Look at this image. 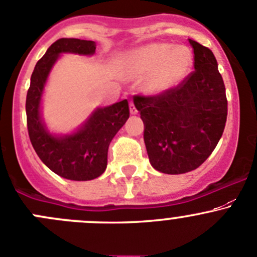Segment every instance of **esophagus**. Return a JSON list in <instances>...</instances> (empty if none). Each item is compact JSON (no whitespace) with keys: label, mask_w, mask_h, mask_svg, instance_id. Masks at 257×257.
Segmentation results:
<instances>
[{"label":"esophagus","mask_w":257,"mask_h":257,"mask_svg":"<svg viewBox=\"0 0 257 257\" xmlns=\"http://www.w3.org/2000/svg\"><path fill=\"white\" fill-rule=\"evenodd\" d=\"M129 110H131V114H132V115H136V114H138V110H137L136 105H134L133 103L129 104Z\"/></svg>","instance_id":"obj_1"}]
</instances>
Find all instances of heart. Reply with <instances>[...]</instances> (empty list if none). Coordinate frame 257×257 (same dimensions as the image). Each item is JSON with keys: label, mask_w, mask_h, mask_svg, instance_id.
<instances>
[{"label": "heart", "mask_w": 257, "mask_h": 257, "mask_svg": "<svg viewBox=\"0 0 257 257\" xmlns=\"http://www.w3.org/2000/svg\"><path fill=\"white\" fill-rule=\"evenodd\" d=\"M119 71L126 80L144 78L142 89L159 96L181 85L193 69V54L183 45L152 42L134 49L119 61Z\"/></svg>", "instance_id": "obj_1"}]
</instances>
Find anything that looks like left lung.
<instances>
[{"label":"left lung","instance_id":"left-lung-1","mask_svg":"<svg viewBox=\"0 0 257 257\" xmlns=\"http://www.w3.org/2000/svg\"><path fill=\"white\" fill-rule=\"evenodd\" d=\"M188 41L195 71L163 95L134 96L149 162L166 174L198 168L217 146L227 118L226 89L215 55L197 41Z\"/></svg>","mask_w":257,"mask_h":257}]
</instances>
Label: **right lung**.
Returning <instances> with one entry per match:
<instances>
[{
  "mask_svg": "<svg viewBox=\"0 0 257 257\" xmlns=\"http://www.w3.org/2000/svg\"><path fill=\"white\" fill-rule=\"evenodd\" d=\"M96 44L90 40L60 39L37 61L26 96L30 141L42 163L70 181H90L104 173L111 139L129 118L128 100L99 106L74 131L54 133L42 116V96L52 68L64 54L93 56Z\"/></svg>",
  "mask_w": 257,
  "mask_h": 257,
  "instance_id": "right-lung-1",
  "label": "right lung"
}]
</instances>
